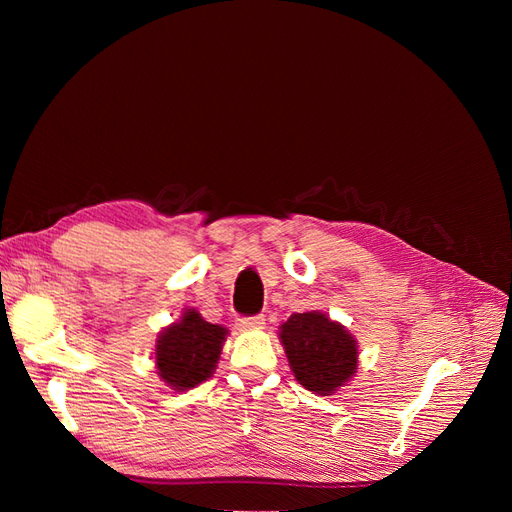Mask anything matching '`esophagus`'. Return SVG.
I'll return each instance as SVG.
<instances>
[{
	"instance_id": "34e87169",
	"label": "esophagus",
	"mask_w": 512,
	"mask_h": 512,
	"mask_svg": "<svg viewBox=\"0 0 512 512\" xmlns=\"http://www.w3.org/2000/svg\"><path fill=\"white\" fill-rule=\"evenodd\" d=\"M262 324H265V318H262V316L239 318V329H243V331H256V329H262Z\"/></svg>"
}]
</instances>
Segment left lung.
Here are the masks:
<instances>
[{
	"label": "left lung",
	"instance_id": "obj_1",
	"mask_svg": "<svg viewBox=\"0 0 512 512\" xmlns=\"http://www.w3.org/2000/svg\"><path fill=\"white\" fill-rule=\"evenodd\" d=\"M280 342L292 376L307 391L333 395L359 369V344L342 322L322 312L292 314L280 324Z\"/></svg>",
	"mask_w": 512,
	"mask_h": 512
}]
</instances>
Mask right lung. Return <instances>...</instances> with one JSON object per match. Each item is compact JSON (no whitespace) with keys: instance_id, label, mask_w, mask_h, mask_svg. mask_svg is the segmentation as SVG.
I'll return each instance as SVG.
<instances>
[{"instance_id":"1","label":"right lung","mask_w":512,"mask_h":512,"mask_svg":"<svg viewBox=\"0 0 512 512\" xmlns=\"http://www.w3.org/2000/svg\"><path fill=\"white\" fill-rule=\"evenodd\" d=\"M228 329L211 324L198 309L185 307L177 322H170L156 339V369L170 389L183 393L203 384L218 367Z\"/></svg>"}]
</instances>
